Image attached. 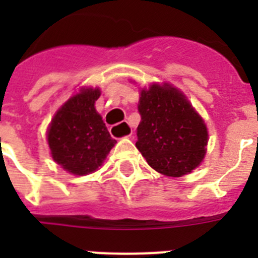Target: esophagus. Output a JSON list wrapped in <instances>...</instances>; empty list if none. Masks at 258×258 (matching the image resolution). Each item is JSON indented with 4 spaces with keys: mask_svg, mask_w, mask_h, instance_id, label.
I'll return each mask as SVG.
<instances>
[{
    "mask_svg": "<svg viewBox=\"0 0 258 258\" xmlns=\"http://www.w3.org/2000/svg\"><path fill=\"white\" fill-rule=\"evenodd\" d=\"M120 123H121L122 125H120L119 124H117L119 125L118 127L117 126V125H113V126L111 127V134H112L113 132L122 131V132H124V133H126L124 137H131L132 129H131V126H129V124H127V122H125V121H122V122H120ZM112 136H113V134H112Z\"/></svg>",
    "mask_w": 258,
    "mask_h": 258,
    "instance_id": "1",
    "label": "esophagus"
}]
</instances>
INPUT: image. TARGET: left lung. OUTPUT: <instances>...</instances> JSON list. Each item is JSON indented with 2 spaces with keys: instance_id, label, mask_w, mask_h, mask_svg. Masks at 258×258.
Returning a JSON list of instances; mask_svg holds the SVG:
<instances>
[{
  "instance_id": "obj_1",
  "label": "left lung",
  "mask_w": 258,
  "mask_h": 258,
  "mask_svg": "<svg viewBox=\"0 0 258 258\" xmlns=\"http://www.w3.org/2000/svg\"><path fill=\"white\" fill-rule=\"evenodd\" d=\"M138 111L136 147L151 168L168 177H182L202 163L208 131L183 93L169 84H152L141 90Z\"/></svg>"
}]
</instances>
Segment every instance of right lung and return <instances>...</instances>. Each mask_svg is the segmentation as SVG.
Returning a JSON list of instances; mask_svg holds the SVG:
<instances>
[{"label": "right lung", "instance_id": "obj_1", "mask_svg": "<svg viewBox=\"0 0 258 258\" xmlns=\"http://www.w3.org/2000/svg\"><path fill=\"white\" fill-rule=\"evenodd\" d=\"M99 95L98 88H81L56 111L47 129L52 160L75 175L95 172L116 143L94 107Z\"/></svg>", "mask_w": 258, "mask_h": 258}]
</instances>
